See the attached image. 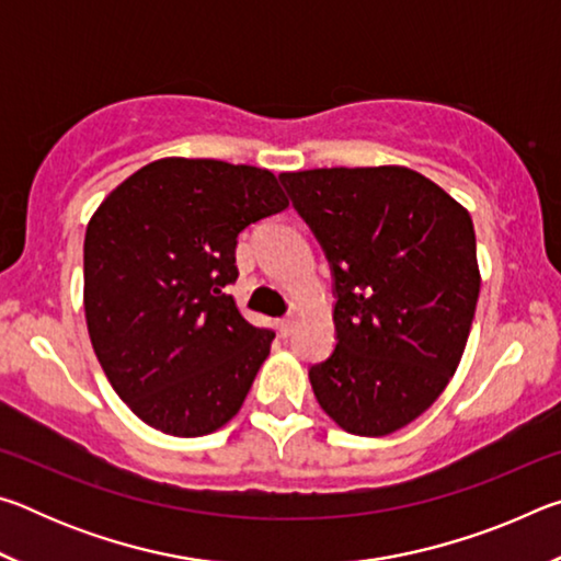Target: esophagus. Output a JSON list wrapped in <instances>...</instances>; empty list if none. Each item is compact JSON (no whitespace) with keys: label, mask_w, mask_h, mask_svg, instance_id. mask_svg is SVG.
<instances>
[{"label":"esophagus","mask_w":561,"mask_h":561,"mask_svg":"<svg viewBox=\"0 0 561 561\" xmlns=\"http://www.w3.org/2000/svg\"><path fill=\"white\" fill-rule=\"evenodd\" d=\"M291 331H294V317L279 319V334H282V336H289Z\"/></svg>","instance_id":"34e87169"}]
</instances>
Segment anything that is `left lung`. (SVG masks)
<instances>
[{
    "label": "left lung",
    "mask_w": 561,
    "mask_h": 561,
    "mask_svg": "<svg viewBox=\"0 0 561 561\" xmlns=\"http://www.w3.org/2000/svg\"><path fill=\"white\" fill-rule=\"evenodd\" d=\"M334 279L336 346L309 368L341 428L378 438L428 411L468 344L480 294L468 210L398 165L282 173Z\"/></svg>",
    "instance_id": "1"
}]
</instances>
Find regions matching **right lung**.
<instances>
[{"instance_id": "1", "label": "right lung", "mask_w": 561, "mask_h": 561, "mask_svg": "<svg viewBox=\"0 0 561 561\" xmlns=\"http://www.w3.org/2000/svg\"><path fill=\"white\" fill-rule=\"evenodd\" d=\"M289 201L270 170L163 158L113 190L83 240V309L111 386L140 421L197 438L240 411L274 331L227 287L237 237Z\"/></svg>"}]
</instances>
